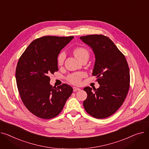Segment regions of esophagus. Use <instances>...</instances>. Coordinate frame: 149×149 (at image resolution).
<instances>
[{
  "label": "esophagus",
  "instance_id": "34e87169",
  "mask_svg": "<svg viewBox=\"0 0 149 149\" xmlns=\"http://www.w3.org/2000/svg\"><path fill=\"white\" fill-rule=\"evenodd\" d=\"M81 90V89L80 88H77V87H73V91H80Z\"/></svg>",
  "mask_w": 149,
  "mask_h": 149
}]
</instances>
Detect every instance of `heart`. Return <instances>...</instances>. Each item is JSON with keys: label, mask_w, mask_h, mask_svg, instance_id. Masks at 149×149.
Listing matches in <instances>:
<instances>
[{"label": "heart", "mask_w": 149, "mask_h": 149, "mask_svg": "<svg viewBox=\"0 0 149 149\" xmlns=\"http://www.w3.org/2000/svg\"><path fill=\"white\" fill-rule=\"evenodd\" d=\"M73 53L76 58L79 61L84 57L89 56V52L88 50L84 47H77L75 49ZM65 56V53L63 51L61 52L59 54L57 58V63L59 65H61L63 64ZM85 76L86 74L84 72L74 73L68 75L67 77V79L68 82L74 85H79L81 83L82 79Z\"/></svg>", "instance_id": "heart-1"}]
</instances>
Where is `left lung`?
I'll return each instance as SVG.
<instances>
[{"instance_id":"left-lung-1","label":"left lung","mask_w":149,"mask_h":149,"mask_svg":"<svg viewBox=\"0 0 149 149\" xmlns=\"http://www.w3.org/2000/svg\"><path fill=\"white\" fill-rule=\"evenodd\" d=\"M95 55L93 75L97 76L100 87L92 90L85 87L87 98L83 102L86 112L96 118H105L123 104L129 89L130 72L125 55L108 37L89 35L80 37Z\"/></svg>"}]
</instances>
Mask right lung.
Masks as SVG:
<instances>
[{
  "instance_id": "right-lung-1",
  "label": "right lung",
  "mask_w": 149,
  "mask_h": 149,
  "mask_svg": "<svg viewBox=\"0 0 149 149\" xmlns=\"http://www.w3.org/2000/svg\"><path fill=\"white\" fill-rule=\"evenodd\" d=\"M74 37L44 36L33 40L17 63V86L21 99L32 113L42 119L54 118L62 111L72 87L50 85L49 75L58 70L57 58Z\"/></svg>"
}]
</instances>
